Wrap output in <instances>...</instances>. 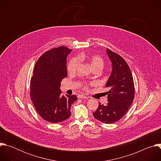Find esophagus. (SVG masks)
I'll use <instances>...</instances> for the list:
<instances>
[{
    "mask_svg": "<svg viewBox=\"0 0 161 161\" xmlns=\"http://www.w3.org/2000/svg\"><path fill=\"white\" fill-rule=\"evenodd\" d=\"M78 98H79V99H88V97H86V96H84V95L80 94V95L78 96Z\"/></svg>",
    "mask_w": 161,
    "mask_h": 161,
    "instance_id": "34e87169",
    "label": "esophagus"
}]
</instances>
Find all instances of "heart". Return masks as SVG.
<instances>
[{"instance_id":"obj_1","label":"heart","mask_w":161,"mask_h":161,"mask_svg":"<svg viewBox=\"0 0 161 161\" xmlns=\"http://www.w3.org/2000/svg\"><path fill=\"white\" fill-rule=\"evenodd\" d=\"M87 62L92 69L101 68L103 69L104 66V61L102 58L99 56H90L86 54H81L78 57V59L76 58H72L67 64V69L69 73H75L77 70L79 64V61Z\"/></svg>"}]
</instances>
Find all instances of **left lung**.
<instances>
[{
	"label": "left lung",
	"instance_id": "8db88e82",
	"mask_svg": "<svg viewBox=\"0 0 161 161\" xmlns=\"http://www.w3.org/2000/svg\"><path fill=\"white\" fill-rule=\"evenodd\" d=\"M111 62L112 71L106 82L108 88V103H99L93 115L104 124H113L121 119L127 113L134 98V85L130 69L126 62L118 54L106 49Z\"/></svg>",
	"mask_w": 161,
	"mask_h": 161
}]
</instances>
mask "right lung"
<instances>
[{"mask_svg":"<svg viewBox=\"0 0 161 161\" xmlns=\"http://www.w3.org/2000/svg\"><path fill=\"white\" fill-rule=\"evenodd\" d=\"M72 50L60 47L45 52L37 61L31 81V99L39 115L51 123L70 117L75 95H61L60 83L67 76V57Z\"/></svg>","mask_w":161,"mask_h":161,"instance_id":"obj_1","label":"right lung"}]
</instances>
